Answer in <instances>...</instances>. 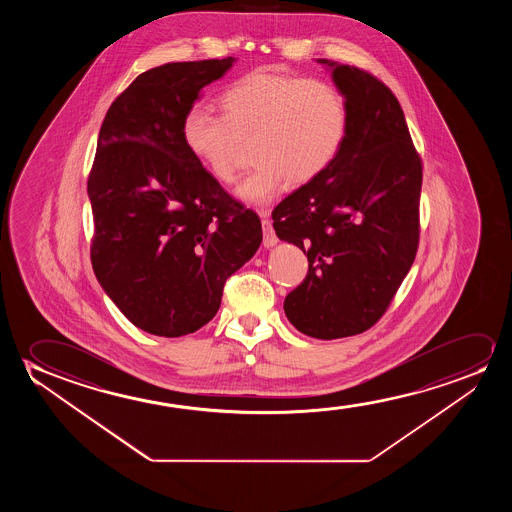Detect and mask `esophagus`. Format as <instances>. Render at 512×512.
Masks as SVG:
<instances>
[{"mask_svg":"<svg viewBox=\"0 0 512 512\" xmlns=\"http://www.w3.org/2000/svg\"><path fill=\"white\" fill-rule=\"evenodd\" d=\"M259 215L260 218H262L264 246H266V248H271V246H274L276 243H278V238H276V234H274L273 225H271V222H269V215H271V210H260Z\"/></svg>","mask_w":512,"mask_h":512,"instance_id":"1","label":"esophagus"}]
</instances>
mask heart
I'll list each match as a JSON object with an SVG mask.
<instances>
[{"mask_svg":"<svg viewBox=\"0 0 512 512\" xmlns=\"http://www.w3.org/2000/svg\"><path fill=\"white\" fill-rule=\"evenodd\" d=\"M218 105L222 117L190 106L180 127L183 145L227 185L238 173L241 143L252 140L257 166L236 190L250 204L271 201L285 183L315 182L336 162L350 127L346 96L322 78L250 71L220 94Z\"/></svg>","mask_w":512,"mask_h":512,"instance_id":"heart-1","label":"heart"}]
</instances>
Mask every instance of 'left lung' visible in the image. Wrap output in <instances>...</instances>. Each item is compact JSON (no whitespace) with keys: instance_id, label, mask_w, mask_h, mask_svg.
<instances>
[{"instance_id":"left-lung-1","label":"left lung","mask_w":512,"mask_h":512,"mask_svg":"<svg viewBox=\"0 0 512 512\" xmlns=\"http://www.w3.org/2000/svg\"><path fill=\"white\" fill-rule=\"evenodd\" d=\"M318 63L346 96L348 136L322 176L276 206L273 225L309 262L285 315L306 336L339 339L371 329L413 266L423 171L393 92L357 66Z\"/></svg>"}]
</instances>
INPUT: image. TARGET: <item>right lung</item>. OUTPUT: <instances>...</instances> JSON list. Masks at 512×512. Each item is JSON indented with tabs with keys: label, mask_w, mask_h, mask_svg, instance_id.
<instances>
[{
	"label": "right lung",
	"mask_w": 512,
	"mask_h": 512,
	"mask_svg": "<svg viewBox=\"0 0 512 512\" xmlns=\"http://www.w3.org/2000/svg\"><path fill=\"white\" fill-rule=\"evenodd\" d=\"M234 57L168 63L134 78L99 131L87 192L92 269L127 320L180 337L217 315L225 280L262 241L257 213L236 203L189 154L182 119Z\"/></svg>",
	"instance_id": "add662e5"
}]
</instances>
